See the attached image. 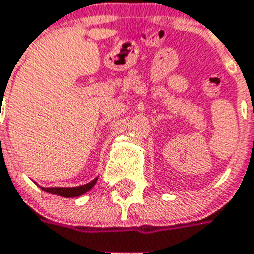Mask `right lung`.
I'll return each instance as SVG.
<instances>
[{"label": "right lung", "instance_id": "obj_1", "mask_svg": "<svg viewBox=\"0 0 254 254\" xmlns=\"http://www.w3.org/2000/svg\"><path fill=\"white\" fill-rule=\"evenodd\" d=\"M97 179L98 178H95L87 185L79 186V187H47V189L41 187V190L48 192V194L59 195V196H63V198H75V196H80V195L86 194L89 190L93 189L94 185L97 183Z\"/></svg>", "mask_w": 254, "mask_h": 254}]
</instances>
